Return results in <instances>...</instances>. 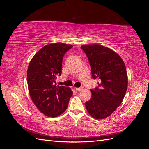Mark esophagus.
Instances as JSON below:
<instances>
[{
  "mask_svg": "<svg viewBox=\"0 0 149 149\" xmlns=\"http://www.w3.org/2000/svg\"><path fill=\"white\" fill-rule=\"evenodd\" d=\"M75 89H76V90H77V91H81V90H83V87L81 86L80 88H75Z\"/></svg>",
  "mask_w": 149,
  "mask_h": 149,
  "instance_id": "1",
  "label": "esophagus"
}]
</instances>
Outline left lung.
Here are the masks:
<instances>
[{"label":"left lung","instance_id":"obj_1","mask_svg":"<svg viewBox=\"0 0 149 149\" xmlns=\"http://www.w3.org/2000/svg\"><path fill=\"white\" fill-rule=\"evenodd\" d=\"M81 48L86 55L93 79L98 87L91 89V99L86 102L93 118H107L120 106L127 89L128 78L123 59L112 49L99 44L84 45Z\"/></svg>","mask_w":149,"mask_h":149}]
</instances>
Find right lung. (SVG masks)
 <instances>
[{"mask_svg":"<svg viewBox=\"0 0 149 149\" xmlns=\"http://www.w3.org/2000/svg\"><path fill=\"white\" fill-rule=\"evenodd\" d=\"M73 45L63 43L47 45L31 58L27 70L30 96L43 114L55 118L66 111L73 92L69 87L56 86L61 74L62 60Z\"/></svg>","mask_w":149,"mask_h":149,"instance_id":"obj_1","label":"right lung"}]
</instances>
